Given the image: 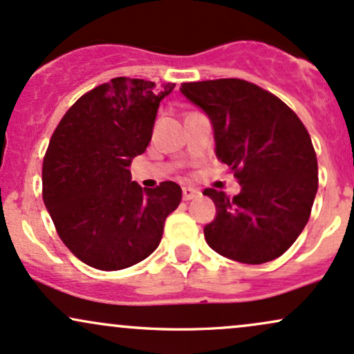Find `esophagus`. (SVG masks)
<instances>
[{"instance_id": "34e87169", "label": "esophagus", "mask_w": 354, "mask_h": 354, "mask_svg": "<svg viewBox=\"0 0 354 354\" xmlns=\"http://www.w3.org/2000/svg\"><path fill=\"white\" fill-rule=\"evenodd\" d=\"M200 194H201L200 189L191 188V186H185V188H183V200H185V201L194 200V198H198Z\"/></svg>"}]
</instances>
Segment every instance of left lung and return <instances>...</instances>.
<instances>
[{
  "mask_svg": "<svg viewBox=\"0 0 354 354\" xmlns=\"http://www.w3.org/2000/svg\"><path fill=\"white\" fill-rule=\"evenodd\" d=\"M180 91L209 118L216 158L241 186L233 198L203 191L216 206L206 243L246 265L281 256L306 226L318 191V161L304 124L281 100L245 80L183 83Z\"/></svg>",
  "mask_w": 354,
  "mask_h": 354,
  "instance_id": "1",
  "label": "left lung"
}]
</instances>
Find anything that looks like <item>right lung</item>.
Returning a JSON list of instances; mask_svg holds the SVG:
<instances>
[{"instance_id": "add662e5", "label": "right lung", "mask_w": 354, "mask_h": 354, "mask_svg": "<svg viewBox=\"0 0 354 354\" xmlns=\"http://www.w3.org/2000/svg\"><path fill=\"white\" fill-rule=\"evenodd\" d=\"M174 84L115 78L83 95L59 121L43 161V201L64 245L101 271L143 261L160 245L180 185L143 189L133 158L146 151L161 100Z\"/></svg>"}]
</instances>
